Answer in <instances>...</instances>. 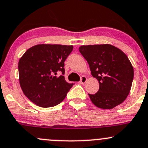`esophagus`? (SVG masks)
<instances>
[{
	"label": "esophagus",
	"mask_w": 148,
	"mask_h": 148,
	"mask_svg": "<svg viewBox=\"0 0 148 148\" xmlns=\"http://www.w3.org/2000/svg\"><path fill=\"white\" fill-rule=\"evenodd\" d=\"M86 80H87V78H86V77H84V76H83V77H82L81 80H80L79 83L82 84H84L86 83Z\"/></svg>",
	"instance_id": "1"
}]
</instances>
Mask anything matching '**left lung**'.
I'll use <instances>...</instances> for the list:
<instances>
[{
  "mask_svg": "<svg viewBox=\"0 0 148 148\" xmlns=\"http://www.w3.org/2000/svg\"><path fill=\"white\" fill-rule=\"evenodd\" d=\"M79 52L99 84L96 94H89L92 103L108 110L123 102L130 92L134 77L133 67L127 55L110 44L82 46Z\"/></svg>",
  "mask_w": 148,
  "mask_h": 148,
  "instance_id": "8db88e82",
  "label": "left lung"
}]
</instances>
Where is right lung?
Returning <instances> with one entry per match:
<instances>
[{
  "label": "right lung",
  "instance_id": "obj_1",
  "mask_svg": "<svg viewBox=\"0 0 148 148\" xmlns=\"http://www.w3.org/2000/svg\"><path fill=\"white\" fill-rule=\"evenodd\" d=\"M72 50L73 46L38 44L25 52L18 62L19 83L29 100L51 107L65 99L74 84L63 76L64 62Z\"/></svg>",
  "mask_w": 148,
  "mask_h": 148
}]
</instances>
